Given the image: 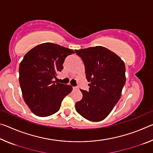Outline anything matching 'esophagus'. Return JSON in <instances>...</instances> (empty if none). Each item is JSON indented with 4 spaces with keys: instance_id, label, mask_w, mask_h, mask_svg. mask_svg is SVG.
<instances>
[{
    "instance_id": "esophagus-1",
    "label": "esophagus",
    "mask_w": 153,
    "mask_h": 153,
    "mask_svg": "<svg viewBox=\"0 0 153 153\" xmlns=\"http://www.w3.org/2000/svg\"><path fill=\"white\" fill-rule=\"evenodd\" d=\"M73 89H74V90H77V87H73Z\"/></svg>"
}]
</instances>
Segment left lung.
Returning <instances> with one entry per match:
<instances>
[{
    "instance_id": "8db88e82",
    "label": "left lung",
    "mask_w": 153,
    "mask_h": 153,
    "mask_svg": "<svg viewBox=\"0 0 153 153\" xmlns=\"http://www.w3.org/2000/svg\"><path fill=\"white\" fill-rule=\"evenodd\" d=\"M85 65L89 91L80 90L83 97L76 103L79 115L92 121L107 117L120 100L126 82L124 62L103 46L75 50Z\"/></svg>"
}]
</instances>
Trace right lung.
I'll list each match as a JSON object with an SVG mask.
<instances>
[{
	"label": "right lung",
	"mask_w": 153,
	"mask_h": 153,
	"mask_svg": "<svg viewBox=\"0 0 153 153\" xmlns=\"http://www.w3.org/2000/svg\"><path fill=\"white\" fill-rule=\"evenodd\" d=\"M73 53L72 49L46 42L31 49L21 61L19 81L23 98L36 115L47 117L56 113L71 92V85L53 79L63 69L65 59Z\"/></svg>",
	"instance_id": "add662e5"
}]
</instances>
